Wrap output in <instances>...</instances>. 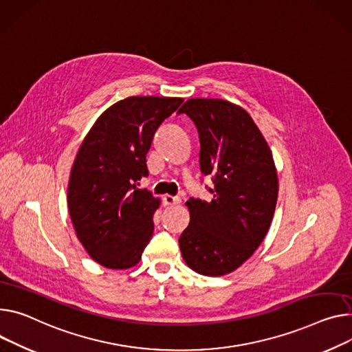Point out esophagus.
<instances>
[{
	"label": "esophagus",
	"mask_w": 352,
	"mask_h": 352,
	"mask_svg": "<svg viewBox=\"0 0 352 352\" xmlns=\"http://www.w3.org/2000/svg\"><path fill=\"white\" fill-rule=\"evenodd\" d=\"M164 203L166 204V206H175V204H179L180 203V199L179 197H175V196H170V195H165L164 196Z\"/></svg>",
	"instance_id": "34e87169"
}]
</instances>
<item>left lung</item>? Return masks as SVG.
<instances>
[{
	"instance_id": "8db88e82",
	"label": "left lung",
	"mask_w": 352,
	"mask_h": 352,
	"mask_svg": "<svg viewBox=\"0 0 352 352\" xmlns=\"http://www.w3.org/2000/svg\"><path fill=\"white\" fill-rule=\"evenodd\" d=\"M197 126L200 169L214 176V199H190V223L179 245L187 266L206 276L234 272L261 245L278 201L272 151L244 108L227 100L190 98L179 110Z\"/></svg>"
}]
</instances>
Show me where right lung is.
<instances>
[{"label": "right lung", "mask_w": 352, "mask_h": 352, "mask_svg": "<svg viewBox=\"0 0 352 352\" xmlns=\"http://www.w3.org/2000/svg\"><path fill=\"white\" fill-rule=\"evenodd\" d=\"M179 97H128L97 118L73 162L67 207L78 241L108 269L141 261L160 200L137 187L148 175L146 153Z\"/></svg>", "instance_id": "right-lung-1"}]
</instances>
